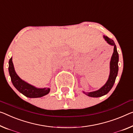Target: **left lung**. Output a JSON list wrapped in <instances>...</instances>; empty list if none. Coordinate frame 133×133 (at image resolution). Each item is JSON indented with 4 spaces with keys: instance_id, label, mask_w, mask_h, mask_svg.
I'll use <instances>...</instances> for the list:
<instances>
[{
    "instance_id": "1",
    "label": "left lung",
    "mask_w": 133,
    "mask_h": 133,
    "mask_svg": "<svg viewBox=\"0 0 133 133\" xmlns=\"http://www.w3.org/2000/svg\"><path fill=\"white\" fill-rule=\"evenodd\" d=\"M103 38L109 45L113 46L114 52L112 55L111 61H110V73L109 78L105 84L102 86L101 89L97 90L96 91H91V92H85L83 91V93L89 97H99L107 95V94L111 90L113 87L115 83L116 77L118 75V61H119V55L116 49V47L114 43V40L108 37L107 36H103Z\"/></svg>"
}]
</instances>
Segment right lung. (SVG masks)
<instances>
[{
	"label": "right lung",
	"mask_w": 133,
	"mask_h": 133,
	"mask_svg": "<svg viewBox=\"0 0 133 133\" xmlns=\"http://www.w3.org/2000/svg\"><path fill=\"white\" fill-rule=\"evenodd\" d=\"M8 69L14 86L26 97L30 98L41 97L50 92V88H37L22 80L15 72L12 62V58L9 61Z\"/></svg>",
	"instance_id": "right-lung-1"
}]
</instances>
